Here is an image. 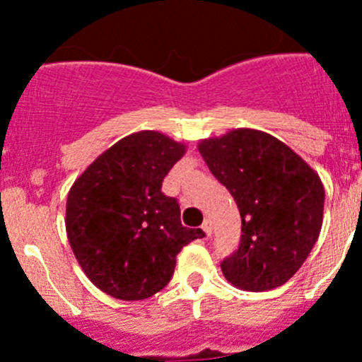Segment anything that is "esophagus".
<instances>
[{"label":"esophagus","instance_id":"34e87169","mask_svg":"<svg viewBox=\"0 0 362 362\" xmlns=\"http://www.w3.org/2000/svg\"><path fill=\"white\" fill-rule=\"evenodd\" d=\"M202 229H203L204 235H206V236H210V235H211V224H210V222H208V221H204V222H203Z\"/></svg>","mask_w":362,"mask_h":362}]
</instances>
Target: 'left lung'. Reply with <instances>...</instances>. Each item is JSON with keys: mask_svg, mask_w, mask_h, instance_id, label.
I'll use <instances>...</instances> for the list:
<instances>
[{"mask_svg": "<svg viewBox=\"0 0 362 362\" xmlns=\"http://www.w3.org/2000/svg\"><path fill=\"white\" fill-rule=\"evenodd\" d=\"M198 151L242 217L238 250L221 264L226 280L252 293L284 286L320 235L319 173L279 138L250 127L204 138Z\"/></svg>", "mask_w": 362, "mask_h": 362, "instance_id": "1", "label": "left lung"}]
</instances>
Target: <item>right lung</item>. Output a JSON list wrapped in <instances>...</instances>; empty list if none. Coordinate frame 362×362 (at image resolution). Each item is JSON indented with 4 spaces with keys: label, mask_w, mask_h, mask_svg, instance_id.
<instances>
[{
    "label": "right lung",
    "mask_w": 362,
    "mask_h": 362,
    "mask_svg": "<svg viewBox=\"0 0 362 362\" xmlns=\"http://www.w3.org/2000/svg\"><path fill=\"white\" fill-rule=\"evenodd\" d=\"M185 147L159 131L127 134L73 182L66 235L87 279L105 294L140 301L173 275L177 254L202 229L184 228L175 198L160 192Z\"/></svg>",
    "instance_id": "obj_1"
}]
</instances>
